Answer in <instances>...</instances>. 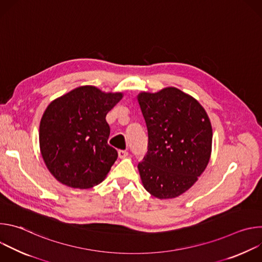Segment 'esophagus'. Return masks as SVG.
<instances>
[{"mask_svg": "<svg viewBox=\"0 0 262 262\" xmlns=\"http://www.w3.org/2000/svg\"><path fill=\"white\" fill-rule=\"evenodd\" d=\"M128 156V152L126 150H118V157L120 159H125Z\"/></svg>", "mask_w": 262, "mask_h": 262, "instance_id": "34e87169", "label": "esophagus"}]
</instances>
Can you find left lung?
I'll list each match as a JSON object with an SVG mask.
<instances>
[{
  "label": "left lung",
  "instance_id": "left-lung-1",
  "mask_svg": "<svg viewBox=\"0 0 262 262\" xmlns=\"http://www.w3.org/2000/svg\"><path fill=\"white\" fill-rule=\"evenodd\" d=\"M148 151L138 169L144 189L159 199L188 191L210 159L212 128L204 107L175 87L138 94Z\"/></svg>",
  "mask_w": 262,
  "mask_h": 262
}]
</instances>
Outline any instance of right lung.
Listing matches in <instances>:
<instances>
[{
  "label": "right lung",
  "mask_w": 262,
  "mask_h": 262,
  "mask_svg": "<svg viewBox=\"0 0 262 262\" xmlns=\"http://www.w3.org/2000/svg\"><path fill=\"white\" fill-rule=\"evenodd\" d=\"M123 97L81 86L53 100L39 125V146L51 174L73 189H90L100 183L118 158L107 144L105 116Z\"/></svg>",
  "instance_id": "obj_1"
}]
</instances>
